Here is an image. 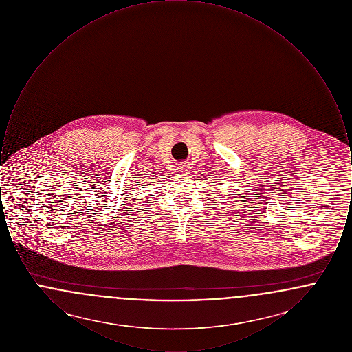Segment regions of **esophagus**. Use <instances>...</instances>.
Wrapping results in <instances>:
<instances>
[{
  "mask_svg": "<svg viewBox=\"0 0 352 352\" xmlns=\"http://www.w3.org/2000/svg\"><path fill=\"white\" fill-rule=\"evenodd\" d=\"M179 168H182V171H184V173H187L190 166H188V164H187V162H184V164H181V166H179Z\"/></svg>",
  "mask_w": 352,
  "mask_h": 352,
  "instance_id": "1",
  "label": "esophagus"
}]
</instances>
